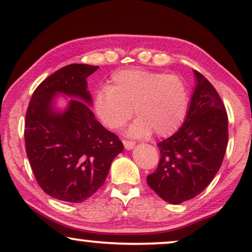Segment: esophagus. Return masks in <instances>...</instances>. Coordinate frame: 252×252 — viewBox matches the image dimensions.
Listing matches in <instances>:
<instances>
[{"label":"esophagus","instance_id":"1","mask_svg":"<svg viewBox=\"0 0 252 252\" xmlns=\"http://www.w3.org/2000/svg\"><path fill=\"white\" fill-rule=\"evenodd\" d=\"M124 142V146H125L126 149H132V148H134V146H135V142L134 141H128V140H123Z\"/></svg>","mask_w":252,"mask_h":252}]
</instances>
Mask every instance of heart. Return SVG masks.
<instances>
[{
    "label": "heart",
    "mask_w": 252,
    "mask_h": 252,
    "mask_svg": "<svg viewBox=\"0 0 252 252\" xmlns=\"http://www.w3.org/2000/svg\"><path fill=\"white\" fill-rule=\"evenodd\" d=\"M93 108L103 125L120 129L133 116L139 117L128 130L132 136H157L174 133L185 122L189 108L187 84L178 74H165L143 68L117 71L111 85L99 88Z\"/></svg>",
    "instance_id": "1"
}]
</instances>
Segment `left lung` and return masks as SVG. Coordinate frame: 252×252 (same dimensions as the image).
Here are the masks:
<instances>
[{
    "mask_svg": "<svg viewBox=\"0 0 252 252\" xmlns=\"http://www.w3.org/2000/svg\"><path fill=\"white\" fill-rule=\"evenodd\" d=\"M196 88L185 123L160 141V159L147 184L164 201L180 204L197 196L221 166L228 142V117L218 92L195 71Z\"/></svg>",
    "mask_w": 252,
    "mask_h": 252,
    "instance_id": "obj_1",
    "label": "left lung"
}]
</instances>
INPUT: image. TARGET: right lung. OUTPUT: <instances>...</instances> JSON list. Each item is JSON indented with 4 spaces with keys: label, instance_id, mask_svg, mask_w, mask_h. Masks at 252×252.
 <instances>
[{
    "label": "right lung",
    "instance_id": "add662e5",
    "mask_svg": "<svg viewBox=\"0 0 252 252\" xmlns=\"http://www.w3.org/2000/svg\"><path fill=\"white\" fill-rule=\"evenodd\" d=\"M97 68L87 64L60 68L37 86L27 108L24 136L31 167L42 190L60 201L80 203L91 197L124 149L87 104L92 97L86 79ZM56 92L75 97L64 114L51 105Z\"/></svg>",
    "mask_w": 252,
    "mask_h": 252
}]
</instances>
